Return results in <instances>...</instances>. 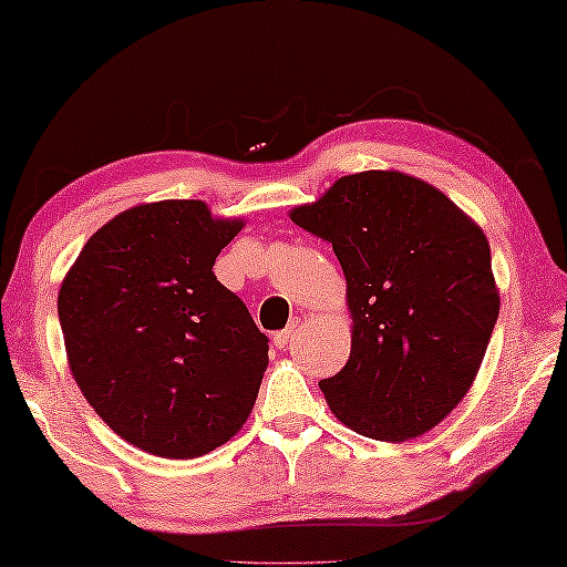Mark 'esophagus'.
I'll return each mask as SVG.
<instances>
[{"label":"esophagus","mask_w":567,"mask_h":567,"mask_svg":"<svg viewBox=\"0 0 567 567\" xmlns=\"http://www.w3.org/2000/svg\"><path fill=\"white\" fill-rule=\"evenodd\" d=\"M296 331H299V321H293V323H289V327H286L284 331L274 333V344H276L278 349H289L293 337H296Z\"/></svg>","instance_id":"obj_1"}]
</instances>
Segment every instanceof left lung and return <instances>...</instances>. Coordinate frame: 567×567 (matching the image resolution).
Wrapping results in <instances>:
<instances>
[{
	"mask_svg": "<svg viewBox=\"0 0 567 567\" xmlns=\"http://www.w3.org/2000/svg\"><path fill=\"white\" fill-rule=\"evenodd\" d=\"M291 220L329 240L347 276L351 354L319 382L331 412L371 440L430 432L470 392L499 313L485 234L396 171L339 178Z\"/></svg>",
	"mask_w": 567,
	"mask_h": 567,
	"instance_id": "obj_1",
	"label": "left lung"
}]
</instances>
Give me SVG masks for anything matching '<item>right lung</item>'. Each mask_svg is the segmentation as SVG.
Returning <instances> with one entry per match:
<instances>
[{
    "label": "right lung",
    "instance_id": "1",
    "mask_svg": "<svg viewBox=\"0 0 567 567\" xmlns=\"http://www.w3.org/2000/svg\"><path fill=\"white\" fill-rule=\"evenodd\" d=\"M240 226L213 220L200 200L130 208L62 281L74 382L110 430L157 457H200L254 410L268 337L213 274Z\"/></svg>",
    "mask_w": 567,
    "mask_h": 567
}]
</instances>
